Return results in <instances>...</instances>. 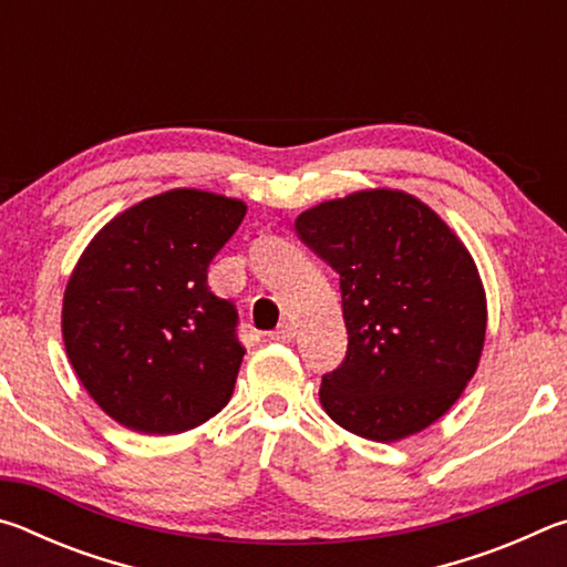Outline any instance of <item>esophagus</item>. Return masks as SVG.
Listing matches in <instances>:
<instances>
[{
    "label": "esophagus",
    "instance_id": "1",
    "mask_svg": "<svg viewBox=\"0 0 567 567\" xmlns=\"http://www.w3.org/2000/svg\"><path fill=\"white\" fill-rule=\"evenodd\" d=\"M270 340L275 342H292L295 340V328L290 322H282L280 328H277L275 332H270Z\"/></svg>",
    "mask_w": 567,
    "mask_h": 567
}]
</instances>
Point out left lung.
I'll return each instance as SVG.
<instances>
[{"label":"left lung","instance_id":"left-lung-1","mask_svg":"<svg viewBox=\"0 0 567 567\" xmlns=\"http://www.w3.org/2000/svg\"><path fill=\"white\" fill-rule=\"evenodd\" d=\"M295 229L340 275L348 352L322 375L324 412L375 443L433 425L463 395L485 342V292L465 245L395 189L322 203Z\"/></svg>","mask_w":567,"mask_h":567}]
</instances>
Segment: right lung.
Instances as JSON below:
<instances>
[{
  "label": "right lung",
  "instance_id": "add662e5",
  "mask_svg": "<svg viewBox=\"0 0 567 567\" xmlns=\"http://www.w3.org/2000/svg\"><path fill=\"white\" fill-rule=\"evenodd\" d=\"M239 199L169 189L104 225L66 282L62 334L92 400L120 425L175 435L227 405L245 348L207 267L243 223Z\"/></svg>",
  "mask_w": 567,
  "mask_h": 567
}]
</instances>
